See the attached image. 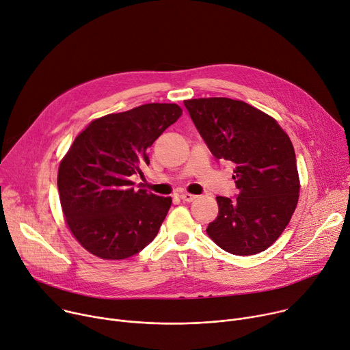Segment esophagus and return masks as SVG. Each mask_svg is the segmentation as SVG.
I'll list each match as a JSON object with an SVG mask.
<instances>
[{
	"instance_id": "esophagus-1",
	"label": "esophagus",
	"mask_w": 350,
	"mask_h": 350,
	"mask_svg": "<svg viewBox=\"0 0 350 350\" xmlns=\"http://www.w3.org/2000/svg\"><path fill=\"white\" fill-rule=\"evenodd\" d=\"M178 197H180L183 201H185V202H193L194 200H197V196L188 194V193H181Z\"/></svg>"
}]
</instances>
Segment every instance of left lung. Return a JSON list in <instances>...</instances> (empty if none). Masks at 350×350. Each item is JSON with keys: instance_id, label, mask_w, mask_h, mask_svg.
I'll return each mask as SVG.
<instances>
[{"instance_id": "8db88e82", "label": "left lung", "mask_w": 350, "mask_h": 350, "mask_svg": "<svg viewBox=\"0 0 350 350\" xmlns=\"http://www.w3.org/2000/svg\"><path fill=\"white\" fill-rule=\"evenodd\" d=\"M215 157L236 165L239 197H216L219 213L208 236L236 256H254L282 234L297 206L300 178L295 148L278 121L229 98L184 100Z\"/></svg>"}]
</instances>
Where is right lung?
Instances as JSON below:
<instances>
[{
	"instance_id": "1",
	"label": "right lung",
	"mask_w": 350,
	"mask_h": 350,
	"mask_svg": "<svg viewBox=\"0 0 350 350\" xmlns=\"http://www.w3.org/2000/svg\"><path fill=\"white\" fill-rule=\"evenodd\" d=\"M183 114L176 103H148L90 121L61 159L57 185L77 241L102 260H125L145 248L165 220L172 197L134 189L131 176L149 165L148 148Z\"/></svg>"
}]
</instances>
